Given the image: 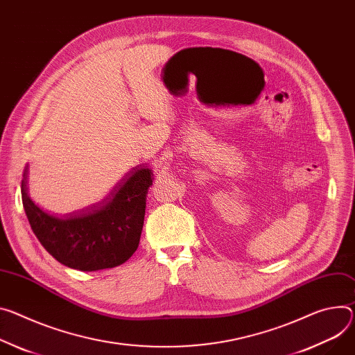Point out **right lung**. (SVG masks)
<instances>
[{"label":"right lung","instance_id":"obj_1","mask_svg":"<svg viewBox=\"0 0 355 355\" xmlns=\"http://www.w3.org/2000/svg\"><path fill=\"white\" fill-rule=\"evenodd\" d=\"M24 171L22 204L31 230L55 259L72 269L93 272L116 268L137 250L144 225L150 168L133 167L99 204L68 218L44 212L28 196Z\"/></svg>","mask_w":355,"mask_h":355}]
</instances>
